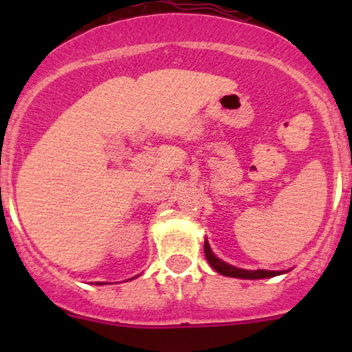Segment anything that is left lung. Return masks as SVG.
<instances>
[{"mask_svg": "<svg viewBox=\"0 0 352 352\" xmlns=\"http://www.w3.org/2000/svg\"><path fill=\"white\" fill-rule=\"evenodd\" d=\"M204 254L208 258L209 265L219 272L221 276H228V278H239V279H265V278H274V276L285 274V271H265V269H257V271H248V269H240L235 265L228 264V262L221 261L214 255V252L209 247L208 239L204 242Z\"/></svg>", "mask_w": 352, "mask_h": 352, "instance_id": "1", "label": "left lung"}]
</instances>
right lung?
Instances as JSON below:
<instances>
[{"instance_id": "1", "label": "right lung", "mask_w": 352, "mask_h": 352, "mask_svg": "<svg viewBox=\"0 0 352 352\" xmlns=\"http://www.w3.org/2000/svg\"><path fill=\"white\" fill-rule=\"evenodd\" d=\"M97 285H107V283H97Z\"/></svg>"}]
</instances>
